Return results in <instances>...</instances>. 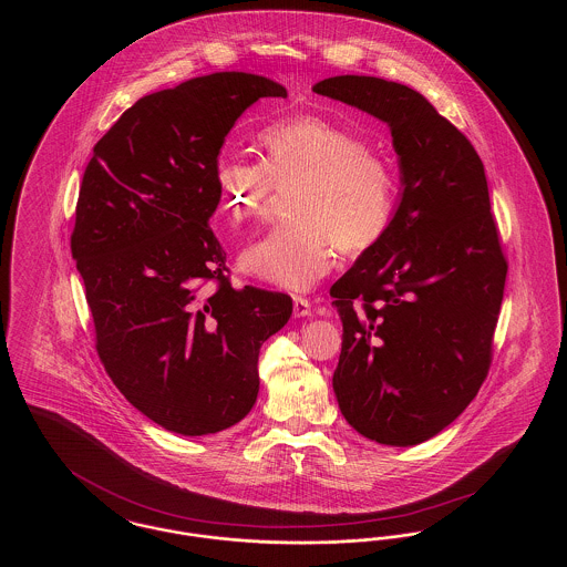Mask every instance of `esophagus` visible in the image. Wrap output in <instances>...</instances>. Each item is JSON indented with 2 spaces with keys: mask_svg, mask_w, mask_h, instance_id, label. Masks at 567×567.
<instances>
[{
  "mask_svg": "<svg viewBox=\"0 0 567 567\" xmlns=\"http://www.w3.org/2000/svg\"><path fill=\"white\" fill-rule=\"evenodd\" d=\"M293 315H296L297 319L310 317L312 315V303L306 297H293Z\"/></svg>",
  "mask_w": 567,
  "mask_h": 567,
  "instance_id": "34e87169",
  "label": "esophagus"
}]
</instances>
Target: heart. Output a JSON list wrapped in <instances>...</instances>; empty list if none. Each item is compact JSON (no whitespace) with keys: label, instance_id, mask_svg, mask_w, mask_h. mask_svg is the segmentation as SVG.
Returning a JSON list of instances; mask_svg holds the SVG:
<instances>
[{"label":"heart","instance_id":"obj_1","mask_svg":"<svg viewBox=\"0 0 567 567\" xmlns=\"http://www.w3.org/2000/svg\"><path fill=\"white\" fill-rule=\"evenodd\" d=\"M264 159L223 155L215 165L220 208L231 225L266 215L276 190L293 193L287 225L246 246L240 268L287 291L312 289L338 248H374L398 213V172L363 135L321 116H296L259 134Z\"/></svg>","mask_w":567,"mask_h":567}]
</instances>
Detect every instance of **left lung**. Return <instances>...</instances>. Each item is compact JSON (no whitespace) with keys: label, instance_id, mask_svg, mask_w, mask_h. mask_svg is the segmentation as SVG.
Listing matches in <instances>:
<instances>
[{"label":"left lung","instance_id":"obj_1","mask_svg":"<svg viewBox=\"0 0 567 567\" xmlns=\"http://www.w3.org/2000/svg\"><path fill=\"white\" fill-rule=\"evenodd\" d=\"M312 91L386 123L400 157L391 229L329 291L344 329L333 391L352 430L414 446L457 419L491 365L508 264L485 165L405 84L333 76Z\"/></svg>","mask_w":567,"mask_h":567}]
</instances>
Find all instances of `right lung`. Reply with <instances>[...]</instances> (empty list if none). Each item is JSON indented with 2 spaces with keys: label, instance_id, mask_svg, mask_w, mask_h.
<instances>
[{
  "label": "right lung",
  "instance_id": "1",
  "mask_svg": "<svg viewBox=\"0 0 567 567\" xmlns=\"http://www.w3.org/2000/svg\"><path fill=\"white\" fill-rule=\"evenodd\" d=\"M261 97L287 89L216 72L144 95L82 176L72 257L97 354L127 402L167 432L208 435L243 421L259 393V349L293 312L285 293L234 289L208 227L225 135Z\"/></svg>",
  "mask_w": 567,
  "mask_h": 567
}]
</instances>
